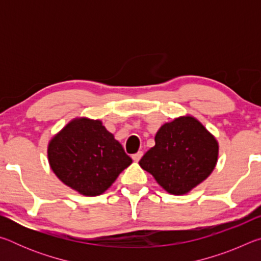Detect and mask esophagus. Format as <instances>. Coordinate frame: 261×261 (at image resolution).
Returning a JSON list of instances; mask_svg holds the SVG:
<instances>
[{
    "mask_svg": "<svg viewBox=\"0 0 261 261\" xmlns=\"http://www.w3.org/2000/svg\"><path fill=\"white\" fill-rule=\"evenodd\" d=\"M143 152H138V153H136V154H134V155H132V160H134L135 162H138L140 159H141V156H143Z\"/></svg>",
    "mask_w": 261,
    "mask_h": 261,
    "instance_id": "34e87169",
    "label": "esophagus"
}]
</instances>
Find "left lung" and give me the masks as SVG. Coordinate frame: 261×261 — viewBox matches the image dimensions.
Listing matches in <instances>:
<instances>
[{
    "mask_svg": "<svg viewBox=\"0 0 261 261\" xmlns=\"http://www.w3.org/2000/svg\"><path fill=\"white\" fill-rule=\"evenodd\" d=\"M154 140L155 145L139 165L170 194L191 191L208 177L218 162V140L190 115L165 123Z\"/></svg>",
    "mask_w": 261,
    "mask_h": 261,
    "instance_id": "8db88e82",
    "label": "left lung"
}]
</instances>
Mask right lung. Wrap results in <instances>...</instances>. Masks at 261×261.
I'll return each instance as SVG.
<instances>
[{
	"mask_svg": "<svg viewBox=\"0 0 261 261\" xmlns=\"http://www.w3.org/2000/svg\"><path fill=\"white\" fill-rule=\"evenodd\" d=\"M47 153L57 177L87 197L103 193L132 163L102 122L87 117L70 121L50 139Z\"/></svg>",
	"mask_w": 261,
	"mask_h": 261,
	"instance_id": "right-lung-1",
	"label": "right lung"
}]
</instances>
